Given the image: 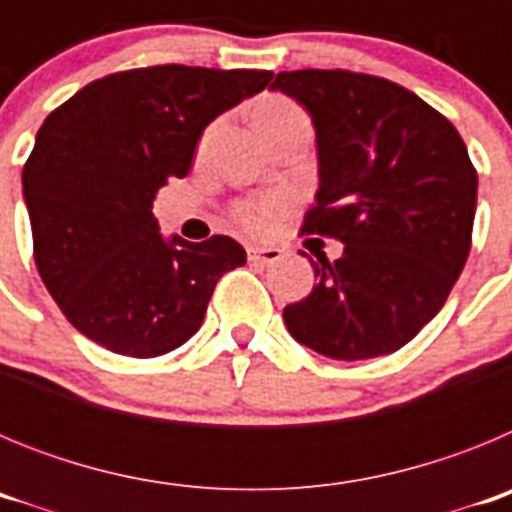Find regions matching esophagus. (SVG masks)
I'll use <instances>...</instances> for the list:
<instances>
[{
  "label": "esophagus",
  "instance_id": "1",
  "mask_svg": "<svg viewBox=\"0 0 512 512\" xmlns=\"http://www.w3.org/2000/svg\"><path fill=\"white\" fill-rule=\"evenodd\" d=\"M279 259H282V248H274V246H251L248 248V261H253V264L269 266Z\"/></svg>",
  "mask_w": 512,
  "mask_h": 512
}]
</instances>
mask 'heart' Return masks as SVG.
Wrapping results in <instances>:
<instances>
[{
  "instance_id": "b5f03b06",
  "label": "heart",
  "mask_w": 512,
  "mask_h": 512,
  "mask_svg": "<svg viewBox=\"0 0 512 512\" xmlns=\"http://www.w3.org/2000/svg\"><path fill=\"white\" fill-rule=\"evenodd\" d=\"M253 120H256L259 133H266V130L271 128H279V125H287V122L307 120V117L292 99L266 97L264 102H259L256 112H253ZM282 210L284 205L277 200L248 202V205H243L241 210H238V220H241L248 230H253V233H261V230H266L274 220H277Z\"/></svg>"
}]
</instances>
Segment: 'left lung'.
Segmentation results:
<instances>
[{
    "mask_svg": "<svg viewBox=\"0 0 512 512\" xmlns=\"http://www.w3.org/2000/svg\"><path fill=\"white\" fill-rule=\"evenodd\" d=\"M271 89L310 112L320 187L302 230L343 243L284 307L295 341L359 361L392 354L443 307L472 248L477 171L456 128L395 81L282 71ZM307 256V253H305Z\"/></svg>",
    "mask_w": 512,
    "mask_h": 512,
    "instance_id": "obj_1",
    "label": "left lung"
}]
</instances>
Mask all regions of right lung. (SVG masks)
I'll return each mask as SVG.
<instances>
[{
    "label": "right lung",
    "instance_id": "obj_1",
    "mask_svg": "<svg viewBox=\"0 0 512 512\" xmlns=\"http://www.w3.org/2000/svg\"><path fill=\"white\" fill-rule=\"evenodd\" d=\"M271 71L148 66L92 81L45 117L22 169L35 266L79 333L122 356H161L200 330L228 235L166 241L153 217L169 176H187L202 130Z\"/></svg>",
    "mask_w": 512,
    "mask_h": 512
}]
</instances>
